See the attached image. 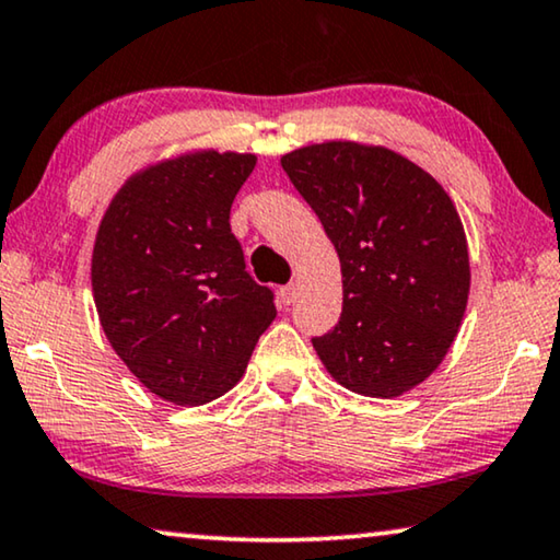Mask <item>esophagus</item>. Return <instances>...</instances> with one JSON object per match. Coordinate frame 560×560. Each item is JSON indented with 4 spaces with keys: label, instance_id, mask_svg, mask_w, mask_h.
I'll list each match as a JSON object with an SVG mask.
<instances>
[{
    "label": "esophagus",
    "instance_id": "obj_1",
    "mask_svg": "<svg viewBox=\"0 0 560 560\" xmlns=\"http://www.w3.org/2000/svg\"><path fill=\"white\" fill-rule=\"evenodd\" d=\"M296 294H299V283H294V281H291V283H287V287H281V289H279V299H281V304H283V306H289L291 302H294Z\"/></svg>",
    "mask_w": 560,
    "mask_h": 560
}]
</instances>
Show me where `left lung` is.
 Returning <instances> with one entry per match:
<instances>
[{"label":"left lung","instance_id":"left-lung-1","mask_svg":"<svg viewBox=\"0 0 560 560\" xmlns=\"http://www.w3.org/2000/svg\"><path fill=\"white\" fill-rule=\"evenodd\" d=\"M341 266V319L312 339L341 387L399 397L445 360L470 294V254L445 188L385 145L327 140L281 155Z\"/></svg>","mask_w":560,"mask_h":560}]
</instances>
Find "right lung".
I'll return each mask as SVG.
<instances>
[{
    "mask_svg": "<svg viewBox=\"0 0 560 560\" xmlns=\"http://www.w3.org/2000/svg\"><path fill=\"white\" fill-rule=\"evenodd\" d=\"M254 165V153L213 148L163 158L122 183L97 226L90 279L100 327L165 402L226 395L277 316L229 223Z\"/></svg>",
    "mask_w": 560,
    "mask_h": 560,
    "instance_id": "right-lung-1",
    "label": "right lung"
}]
</instances>
